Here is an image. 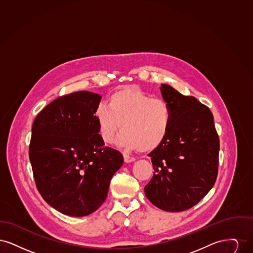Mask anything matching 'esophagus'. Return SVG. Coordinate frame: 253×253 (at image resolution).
Returning <instances> with one entry per match:
<instances>
[{
    "mask_svg": "<svg viewBox=\"0 0 253 253\" xmlns=\"http://www.w3.org/2000/svg\"><path fill=\"white\" fill-rule=\"evenodd\" d=\"M123 158H124V162H126V163H130V162H132V161L135 160L134 157H130V156L126 155V154L123 155Z\"/></svg>",
    "mask_w": 253,
    "mask_h": 253,
    "instance_id": "esophagus-1",
    "label": "esophagus"
}]
</instances>
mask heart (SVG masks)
<instances>
[{"mask_svg": "<svg viewBox=\"0 0 253 253\" xmlns=\"http://www.w3.org/2000/svg\"><path fill=\"white\" fill-rule=\"evenodd\" d=\"M94 116L98 133L112 143L123 131L119 144L128 150L150 152L164 142L172 123V111L162 98L152 97L133 87H124L108 97V105L98 104ZM122 124L121 126L120 124Z\"/></svg>", "mask_w": 253, "mask_h": 253, "instance_id": "obj_1", "label": "heart"}]
</instances>
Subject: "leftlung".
<instances>
[{"label":"left lung","mask_w":253,"mask_h":253,"mask_svg":"<svg viewBox=\"0 0 253 253\" xmlns=\"http://www.w3.org/2000/svg\"><path fill=\"white\" fill-rule=\"evenodd\" d=\"M160 90L172 111V123L164 142L148 155L155 171L145 194L157 208L177 212L197 204L213 187L219 136L209 107L169 85Z\"/></svg>","instance_id":"8db88e82"}]
</instances>
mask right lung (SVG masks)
<instances>
[{
    "mask_svg": "<svg viewBox=\"0 0 253 253\" xmlns=\"http://www.w3.org/2000/svg\"><path fill=\"white\" fill-rule=\"evenodd\" d=\"M101 96L79 91L59 96L32 125L29 159L37 189L55 210L86 216L105 201L121 152L104 146L94 112Z\"/></svg>",
    "mask_w": 253,
    "mask_h": 253,
    "instance_id": "1",
    "label": "right lung"
}]
</instances>
